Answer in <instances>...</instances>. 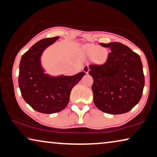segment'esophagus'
I'll return each mask as SVG.
<instances>
[{
    "mask_svg": "<svg viewBox=\"0 0 157 157\" xmlns=\"http://www.w3.org/2000/svg\"><path fill=\"white\" fill-rule=\"evenodd\" d=\"M83 71L85 72V73L87 74L89 72V71H90V68H89V66L88 65H85V66L83 67Z\"/></svg>",
    "mask_w": 157,
    "mask_h": 157,
    "instance_id": "esophagus-1",
    "label": "esophagus"
}]
</instances>
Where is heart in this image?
<instances>
[{
	"label": "heart",
	"mask_w": 157,
	"mask_h": 157,
	"mask_svg": "<svg viewBox=\"0 0 157 157\" xmlns=\"http://www.w3.org/2000/svg\"><path fill=\"white\" fill-rule=\"evenodd\" d=\"M84 51L89 56L92 55V59L97 63H104L108 58V52L106 48L93 45L86 44L84 46Z\"/></svg>",
	"instance_id": "obj_1"
}]
</instances>
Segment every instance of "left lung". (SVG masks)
<instances>
[{
	"mask_svg": "<svg viewBox=\"0 0 157 157\" xmlns=\"http://www.w3.org/2000/svg\"><path fill=\"white\" fill-rule=\"evenodd\" d=\"M111 52L105 63L90 65L89 74L95 106L109 114L130 111L141 99L144 86L143 68L140 56L119 42L101 43Z\"/></svg>",
	"mask_w": 157,
	"mask_h": 157,
	"instance_id": "left-lung-1",
	"label": "left lung"
}]
</instances>
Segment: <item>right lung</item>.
I'll return each instance as SVG.
<instances>
[{
	"label": "right lung",
	"mask_w": 157,
	"mask_h": 157,
	"mask_svg": "<svg viewBox=\"0 0 157 157\" xmlns=\"http://www.w3.org/2000/svg\"><path fill=\"white\" fill-rule=\"evenodd\" d=\"M59 38L43 39L22 55L20 63L18 85L23 99L35 111L42 113L61 111L69 102L72 89L85 72L72 76H50L44 73L41 56L48 46Z\"/></svg>",
	"instance_id": "1"
}]
</instances>
